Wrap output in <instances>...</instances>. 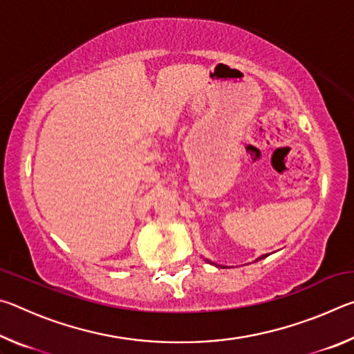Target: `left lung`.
Wrapping results in <instances>:
<instances>
[{
  "mask_svg": "<svg viewBox=\"0 0 354 354\" xmlns=\"http://www.w3.org/2000/svg\"><path fill=\"white\" fill-rule=\"evenodd\" d=\"M263 257H266V254H263V256H261V257H257V259L256 261H261V259H263ZM209 262V261H207ZM218 267V266H217Z\"/></svg>",
  "mask_w": 354,
  "mask_h": 354,
  "instance_id": "left-lung-1",
  "label": "left lung"
}]
</instances>
